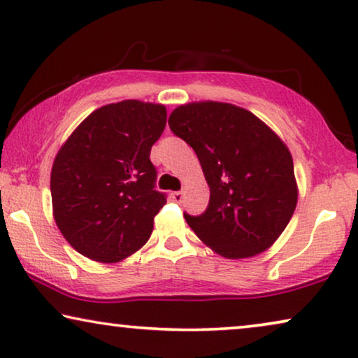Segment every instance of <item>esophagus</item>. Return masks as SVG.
<instances>
[{"label": "esophagus", "mask_w": 358, "mask_h": 358, "mask_svg": "<svg viewBox=\"0 0 358 358\" xmlns=\"http://www.w3.org/2000/svg\"><path fill=\"white\" fill-rule=\"evenodd\" d=\"M171 199H173L176 203H180V202H182V199H184V194L182 192H173V194H171Z\"/></svg>", "instance_id": "obj_1"}]
</instances>
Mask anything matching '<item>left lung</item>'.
I'll list each match as a JSON object with an SVG mask.
<instances>
[{"label":"left lung","instance_id":"left-lung-1","mask_svg":"<svg viewBox=\"0 0 358 358\" xmlns=\"http://www.w3.org/2000/svg\"><path fill=\"white\" fill-rule=\"evenodd\" d=\"M169 129L190 145L210 187L207 210L184 213L194 233L227 259H246L277 241L296 208L287 145L243 107L202 101L179 106Z\"/></svg>","mask_w":358,"mask_h":358}]
</instances>
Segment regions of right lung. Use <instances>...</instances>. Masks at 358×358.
Returning <instances> with one entry per match:
<instances>
[{"instance_id":"right-lung-1","label":"right lung","mask_w":358,"mask_h":358,"mask_svg":"<svg viewBox=\"0 0 358 358\" xmlns=\"http://www.w3.org/2000/svg\"><path fill=\"white\" fill-rule=\"evenodd\" d=\"M166 107L136 99L102 106L86 117L55 156L53 218L78 252L120 262L153 231L166 195L155 189L151 146L166 127Z\"/></svg>"}]
</instances>
